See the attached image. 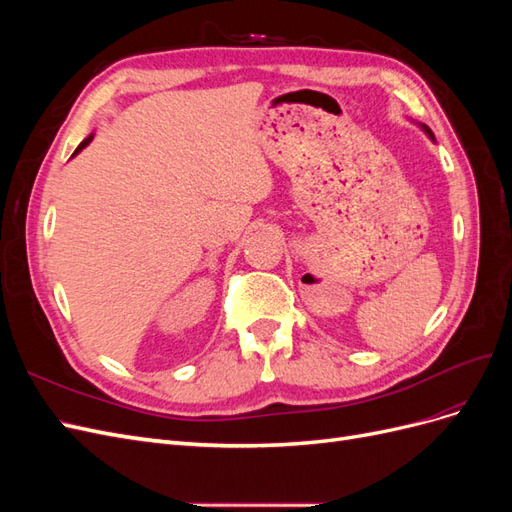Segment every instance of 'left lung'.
Returning <instances> with one entry per match:
<instances>
[{"instance_id": "1", "label": "left lung", "mask_w": 512, "mask_h": 512, "mask_svg": "<svg viewBox=\"0 0 512 512\" xmlns=\"http://www.w3.org/2000/svg\"><path fill=\"white\" fill-rule=\"evenodd\" d=\"M423 130H425V132H427V134H429V136H431V138H433V134H431V130H429V128H427V126H423Z\"/></svg>"}]
</instances>
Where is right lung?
<instances>
[{
	"mask_svg": "<svg viewBox=\"0 0 512 512\" xmlns=\"http://www.w3.org/2000/svg\"><path fill=\"white\" fill-rule=\"evenodd\" d=\"M91 138H94V134H89V136H87V138H85V141H83V143H81V145H79V147H76V151H74V153H72V156H76V153H79V151H81V149H83V147H87V145H89V143H91Z\"/></svg>",
	"mask_w": 512,
	"mask_h": 512,
	"instance_id": "add662e5",
	"label": "right lung"
}]
</instances>
